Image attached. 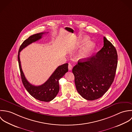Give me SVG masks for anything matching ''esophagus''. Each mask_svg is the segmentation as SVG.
Wrapping results in <instances>:
<instances>
[{
    "instance_id": "1",
    "label": "esophagus",
    "mask_w": 132,
    "mask_h": 132,
    "mask_svg": "<svg viewBox=\"0 0 132 132\" xmlns=\"http://www.w3.org/2000/svg\"><path fill=\"white\" fill-rule=\"evenodd\" d=\"M72 68H73L72 66L70 64H69V65H68V69H69V70H71L72 69Z\"/></svg>"
}]
</instances>
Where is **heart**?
<instances>
[{
    "label": "heart",
    "mask_w": 132,
    "mask_h": 132,
    "mask_svg": "<svg viewBox=\"0 0 132 132\" xmlns=\"http://www.w3.org/2000/svg\"><path fill=\"white\" fill-rule=\"evenodd\" d=\"M88 40H89V38L88 37H84L80 40V41L79 42V45H81L84 44L86 42H87L88 41ZM95 44L93 42H90L88 43L85 46V47L83 48L82 50L80 53V56L82 58L86 57L93 51V50L95 48Z\"/></svg>",
    "instance_id": "obj_1"
}]
</instances>
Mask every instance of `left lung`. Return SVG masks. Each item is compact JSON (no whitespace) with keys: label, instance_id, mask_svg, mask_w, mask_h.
I'll list each match as a JSON object with an SVG mask.
<instances>
[{"label":"left lung","instance_id":"1","mask_svg":"<svg viewBox=\"0 0 132 132\" xmlns=\"http://www.w3.org/2000/svg\"><path fill=\"white\" fill-rule=\"evenodd\" d=\"M118 55L113 45L104 37V46L95 56L88 58L72 69L77 90L85 99L93 101L101 97L114 81Z\"/></svg>","mask_w":132,"mask_h":132}]
</instances>
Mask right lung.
Wrapping results in <instances>:
<instances>
[{"instance_id": "right-lung-1", "label": "right lung", "mask_w": 132, "mask_h": 132, "mask_svg": "<svg viewBox=\"0 0 132 132\" xmlns=\"http://www.w3.org/2000/svg\"><path fill=\"white\" fill-rule=\"evenodd\" d=\"M45 32H40L30 36L21 45L18 54V60L20 71L22 83L27 92L35 98L42 102H48L53 100L59 91V80L68 72V63L59 66L53 74L43 84L40 86H34L30 84L26 78L22 71L20 60V52L27 46L42 38V35Z\"/></svg>"}]
</instances>
